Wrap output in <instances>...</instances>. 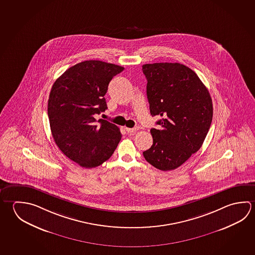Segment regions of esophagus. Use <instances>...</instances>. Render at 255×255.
<instances>
[{
  "mask_svg": "<svg viewBox=\"0 0 255 255\" xmlns=\"http://www.w3.org/2000/svg\"><path fill=\"white\" fill-rule=\"evenodd\" d=\"M138 130V128L136 127V128H126V131L128 132V133H134L135 131H137Z\"/></svg>",
  "mask_w": 255,
  "mask_h": 255,
  "instance_id": "obj_1",
  "label": "esophagus"
}]
</instances>
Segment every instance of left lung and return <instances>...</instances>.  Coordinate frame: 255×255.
<instances>
[{"label":"left lung","mask_w":255,"mask_h":255,"mask_svg":"<svg viewBox=\"0 0 255 255\" xmlns=\"http://www.w3.org/2000/svg\"><path fill=\"white\" fill-rule=\"evenodd\" d=\"M152 117H161L150 129L153 144L145 159L162 171L183 165L201 148L210 129L213 106L210 92L196 73L178 63L142 65Z\"/></svg>","instance_id":"1"}]
</instances>
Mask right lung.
<instances>
[{"label": "right lung", "instance_id": "1", "mask_svg": "<svg viewBox=\"0 0 255 255\" xmlns=\"http://www.w3.org/2000/svg\"><path fill=\"white\" fill-rule=\"evenodd\" d=\"M125 68L90 60L69 68L50 92L47 114L54 141L71 160L85 168L102 165L121 140L120 129L103 119L108 84Z\"/></svg>", "mask_w": 255, "mask_h": 255}]
</instances>
